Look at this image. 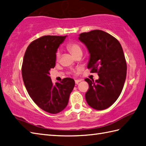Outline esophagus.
Masks as SVG:
<instances>
[{
    "label": "esophagus",
    "instance_id": "1",
    "mask_svg": "<svg viewBox=\"0 0 146 146\" xmlns=\"http://www.w3.org/2000/svg\"><path fill=\"white\" fill-rule=\"evenodd\" d=\"M81 81V80H74V82H75L76 84H78V83H80Z\"/></svg>",
    "mask_w": 146,
    "mask_h": 146
}]
</instances>
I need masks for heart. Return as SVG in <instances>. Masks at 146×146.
Segmentation results:
<instances>
[{
	"label": "heart",
	"mask_w": 146,
	"mask_h": 146,
	"mask_svg": "<svg viewBox=\"0 0 146 146\" xmlns=\"http://www.w3.org/2000/svg\"><path fill=\"white\" fill-rule=\"evenodd\" d=\"M66 48L68 50L72 55L75 56L78 54L82 53V48L78 43L75 42H72L67 44ZM60 58V51H57L56 53V59L58 60Z\"/></svg>",
	"instance_id": "obj_1"
}]
</instances>
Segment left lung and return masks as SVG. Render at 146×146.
I'll return each instance as SVG.
<instances>
[{"label":"left lung","instance_id":"left-lung-1","mask_svg":"<svg viewBox=\"0 0 146 146\" xmlns=\"http://www.w3.org/2000/svg\"><path fill=\"white\" fill-rule=\"evenodd\" d=\"M79 40L90 53L88 68L99 76L95 81L84 80L89 84L86 102L94 109L105 110L119 98L126 80L127 64L123 48L116 38L100 30L81 33Z\"/></svg>","mask_w":146,"mask_h":146}]
</instances>
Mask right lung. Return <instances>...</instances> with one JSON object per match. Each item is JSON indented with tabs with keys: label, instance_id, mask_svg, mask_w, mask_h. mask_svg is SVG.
<instances>
[{
	"label": "right lung",
	"instance_id": "add662e5",
	"mask_svg": "<svg viewBox=\"0 0 146 146\" xmlns=\"http://www.w3.org/2000/svg\"><path fill=\"white\" fill-rule=\"evenodd\" d=\"M66 36L46 35L35 40L23 60L22 74L27 92L37 106L51 114L66 107L75 84L73 79L66 78L53 84L49 76L55 66L56 50Z\"/></svg>",
	"mask_w": 146,
	"mask_h": 146
}]
</instances>
